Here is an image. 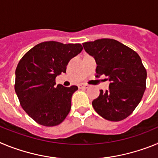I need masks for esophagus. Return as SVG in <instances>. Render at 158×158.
I'll return each instance as SVG.
<instances>
[{
	"label": "esophagus",
	"mask_w": 158,
	"mask_h": 158,
	"mask_svg": "<svg viewBox=\"0 0 158 158\" xmlns=\"http://www.w3.org/2000/svg\"><path fill=\"white\" fill-rule=\"evenodd\" d=\"M78 87L80 88V89H87V88L89 87V85H87V84L85 83H81L78 85Z\"/></svg>",
	"instance_id": "1"
}]
</instances>
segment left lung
Segmentation results:
<instances>
[{"instance_id": "obj_1", "label": "left lung", "mask_w": 158, "mask_h": 158, "mask_svg": "<svg viewBox=\"0 0 158 158\" xmlns=\"http://www.w3.org/2000/svg\"><path fill=\"white\" fill-rule=\"evenodd\" d=\"M85 51L96 62V73L111 82L109 89L100 90L93 101V108L109 121L129 116L140 103L146 90V70L139 55L132 49L111 39L83 43Z\"/></svg>"}]
</instances>
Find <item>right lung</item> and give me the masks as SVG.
I'll return each instance as SVG.
<instances>
[{"label": "right lung", "instance_id": "1", "mask_svg": "<svg viewBox=\"0 0 158 158\" xmlns=\"http://www.w3.org/2000/svg\"><path fill=\"white\" fill-rule=\"evenodd\" d=\"M80 43L55 41L39 43L23 55L16 69L15 91L27 115L40 125L57 126L71 108L77 86H55V78L66 72L69 60L82 51Z\"/></svg>", "mask_w": 158, "mask_h": 158}]
</instances>
